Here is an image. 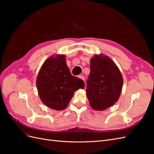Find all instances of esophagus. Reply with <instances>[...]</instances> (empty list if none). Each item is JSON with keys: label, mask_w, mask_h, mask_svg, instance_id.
Returning <instances> with one entry per match:
<instances>
[{"label": "esophagus", "mask_w": 154, "mask_h": 154, "mask_svg": "<svg viewBox=\"0 0 154 154\" xmlns=\"http://www.w3.org/2000/svg\"><path fill=\"white\" fill-rule=\"evenodd\" d=\"M79 78H80V79H82V80L85 81V77H84V76H83V75H80V76H79Z\"/></svg>", "instance_id": "34e87169"}]
</instances>
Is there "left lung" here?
<instances>
[{"instance_id":"1","label":"left lung","mask_w":154,"mask_h":154,"mask_svg":"<svg viewBox=\"0 0 154 154\" xmlns=\"http://www.w3.org/2000/svg\"><path fill=\"white\" fill-rule=\"evenodd\" d=\"M90 68L86 89L90 105L96 110H105L119 99L123 87L122 74L112 60L102 54L91 58Z\"/></svg>"}]
</instances>
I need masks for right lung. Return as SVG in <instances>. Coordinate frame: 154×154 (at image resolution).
I'll list each match as a JSON object with an SVG mask.
<instances>
[{"instance_id":"obj_1","label":"right lung","mask_w":154,"mask_h":154,"mask_svg":"<svg viewBox=\"0 0 154 154\" xmlns=\"http://www.w3.org/2000/svg\"><path fill=\"white\" fill-rule=\"evenodd\" d=\"M40 99L50 108L60 110L66 108L74 92L84 88V82L72 76L64 55L53 56L45 60L36 79Z\"/></svg>"}]
</instances>
